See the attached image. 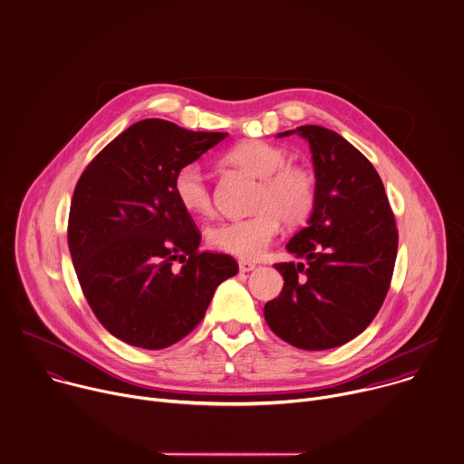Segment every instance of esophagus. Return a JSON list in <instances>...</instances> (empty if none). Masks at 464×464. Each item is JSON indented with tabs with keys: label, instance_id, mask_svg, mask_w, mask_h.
Returning a JSON list of instances; mask_svg holds the SVG:
<instances>
[{
	"label": "esophagus",
	"instance_id": "obj_1",
	"mask_svg": "<svg viewBox=\"0 0 464 464\" xmlns=\"http://www.w3.org/2000/svg\"><path fill=\"white\" fill-rule=\"evenodd\" d=\"M256 266L253 264V262H249V260H238V269H240V273H249V271H253Z\"/></svg>",
	"mask_w": 464,
	"mask_h": 464
}]
</instances>
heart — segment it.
<instances>
[{
    "instance_id": "1",
    "label": "heart",
    "mask_w": 464,
    "mask_h": 464,
    "mask_svg": "<svg viewBox=\"0 0 464 464\" xmlns=\"http://www.w3.org/2000/svg\"><path fill=\"white\" fill-rule=\"evenodd\" d=\"M226 159L260 179L253 198L256 213L213 224L208 229V244L242 260H256L276 237L280 220L295 227L311 217L316 206L318 180L309 166L287 162V151L267 140H244L233 146ZM173 193L179 204L193 215L211 211V191L202 168L195 162L177 169Z\"/></svg>"
}]
</instances>
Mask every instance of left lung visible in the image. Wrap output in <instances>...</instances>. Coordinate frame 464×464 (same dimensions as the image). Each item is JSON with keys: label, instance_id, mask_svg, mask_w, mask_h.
Listing matches in <instances>:
<instances>
[{"label": "left lung", "instance_id": "1", "mask_svg": "<svg viewBox=\"0 0 464 464\" xmlns=\"http://www.w3.org/2000/svg\"><path fill=\"white\" fill-rule=\"evenodd\" d=\"M298 131L309 140L318 197L307 227L285 246L305 264L282 262L278 298L264 307L271 331L304 351L340 347L362 334L389 293L398 229L383 182L371 160L324 126Z\"/></svg>", "mask_w": 464, "mask_h": 464}]
</instances>
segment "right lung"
<instances>
[{
    "mask_svg": "<svg viewBox=\"0 0 464 464\" xmlns=\"http://www.w3.org/2000/svg\"><path fill=\"white\" fill-rule=\"evenodd\" d=\"M226 137L144 119L106 144L75 184L68 247L77 280L95 318L124 343L159 351L180 342L238 273L233 256L198 251L200 231L173 193L177 169Z\"/></svg>",
    "mask_w": 464,
    "mask_h": 464,
    "instance_id": "add662e5",
    "label": "right lung"
}]
</instances>
